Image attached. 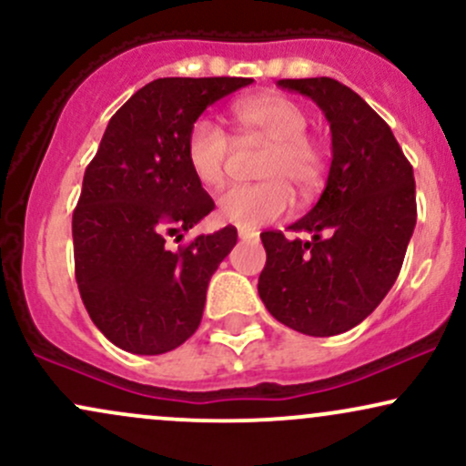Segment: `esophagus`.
<instances>
[{"label": "esophagus", "mask_w": 466, "mask_h": 466, "mask_svg": "<svg viewBox=\"0 0 466 466\" xmlns=\"http://www.w3.org/2000/svg\"><path fill=\"white\" fill-rule=\"evenodd\" d=\"M238 238L240 240H258V232H254V229H238Z\"/></svg>", "instance_id": "esophagus-1"}]
</instances>
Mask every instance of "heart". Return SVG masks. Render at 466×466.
I'll list each match as a JSON object with an SVG mask.
<instances>
[{
	"mask_svg": "<svg viewBox=\"0 0 466 466\" xmlns=\"http://www.w3.org/2000/svg\"><path fill=\"white\" fill-rule=\"evenodd\" d=\"M238 131L251 142L267 144L260 159L258 184L232 186L218 197V218L240 229H254L287 215L293 190L313 195L322 184L326 155L322 144L307 133L309 116L285 96H256L232 106ZM190 173L206 188H217L228 175L232 140L210 117L190 125L184 142Z\"/></svg>",
	"mask_w": 466,
	"mask_h": 466,
	"instance_id": "obj_1",
	"label": "heart"
}]
</instances>
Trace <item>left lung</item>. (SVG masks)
I'll return each instance as SVG.
<instances>
[{
	"label": "left lung",
	"instance_id": "left-lung-1",
	"mask_svg": "<svg viewBox=\"0 0 466 466\" xmlns=\"http://www.w3.org/2000/svg\"><path fill=\"white\" fill-rule=\"evenodd\" d=\"M309 96L333 133V162L319 201L293 223L311 240L260 234L267 263L258 296L298 333L350 330L381 304L397 280L416 226L414 170L381 116L335 78H282Z\"/></svg>",
	"mask_w": 466,
	"mask_h": 466
}]
</instances>
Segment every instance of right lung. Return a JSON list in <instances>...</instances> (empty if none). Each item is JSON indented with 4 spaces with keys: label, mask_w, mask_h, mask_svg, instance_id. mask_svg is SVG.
Here are the masks:
<instances>
[{
    "label": "right lung",
    "mask_w": 466,
    "mask_h": 466,
    "mask_svg": "<svg viewBox=\"0 0 466 466\" xmlns=\"http://www.w3.org/2000/svg\"><path fill=\"white\" fill-rule=\"evenodd\" d=\"M251 78H157L106 125L72 217L74 271L92 322L117 349L162 355L199 329L208 282L237 228L170 248L215 210L186 162L192 122Z\"/></svg>",
    "instance_id": "right-lung-1"
}]
</instances>
